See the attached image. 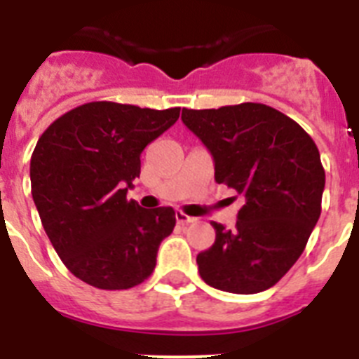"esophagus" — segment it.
Returning <instances> with one entry per match:
<instances>
[{
  "instance_id": "1",
  "label": "esophagus",
  "mask_w": 359,
  "mask_h": 359,
  "mask_svg": "<svg viewBox=\"0 0 359 359\" xmlns=\"http://www.w3.org/2000/svg\"><path fill=\"white\" fill-rule=\"evenodd\" d=\"M176 221L180 224H189V223H194L196 217H192V215H187L185 212H182V210H177L176 212Z\"/></svg>"
}]
</instances>
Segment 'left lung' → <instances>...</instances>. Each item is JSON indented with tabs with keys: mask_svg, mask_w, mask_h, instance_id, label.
Masks as SVG:
<instances>
[{
	"mask_svg": "<svg viewBox=\"0 0 359 359\" xmlns=\"http://www.w3.org/2000/svg\"><path fill=\"white\" fill-rule=\"evenodd\" d=\"M182 120L210 151L215 182L244 201L233 230L212 221L215 243L196 259L199 275L228 293L269 290L302 255L322 212L318 147L266 104L183 109Z\"/></svg>",
	"mask_w": 359,
	"mask_h": 359,
	"instance_id": "8db88e82",
	"label": "left lung"
}]
</instances>
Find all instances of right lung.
Instances as JSON below:
<instances>
[{"label": "right lung", "instance_id": "obj_1", "mask_svg": "<svg viewBox=\"0 0 359 359\" xmlns=\"http://www.w3.org/2000/svg\"><path fill=\"white\" fill-rule=\"evenodd\" d=\"M180 107L100 100L68 111L41 135L30 160L32 198L66 268L98 290H129L151 277L172 207L128 201L140 154L176 123Z\"/></svg>", "mask_w": 359, "mask_h": 359}]
</instances>
